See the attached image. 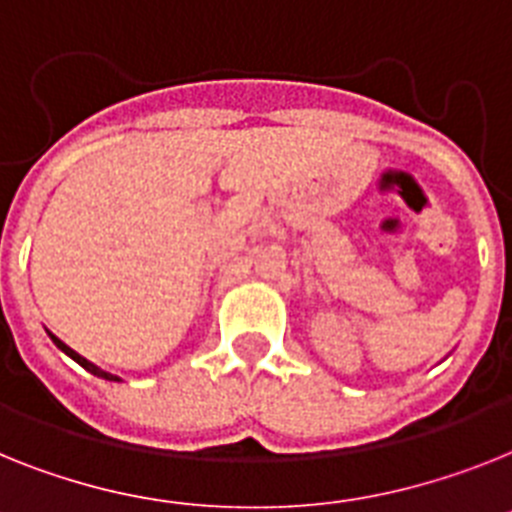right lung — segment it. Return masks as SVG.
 Masks as SVG:
<instances>
[{
    "mask_svg": "<svg viewBox=\"0 0 512 512\" xmlns=\"http://www.w3.org/2000/svg\"><path fill=\"white\" fill-rule=\"evenodd\" d=\"M51 341L57 343V346H59V349L64 351V354H67V356H72V359H75V362L80 364V367H85V369H88L90 375H98V377H103V380H119L117 375H109V372H103V369H98L96 364H90L88 359H83V356H80V354H75V351H72L70 346H67V343H62V341H59L57 336H51Z\"/></svg>",
    "mask_w": 512,
    "mask_h": 512,
    "instance_id": "add662e5",
    "label": "right lung"
}]
</instances>
